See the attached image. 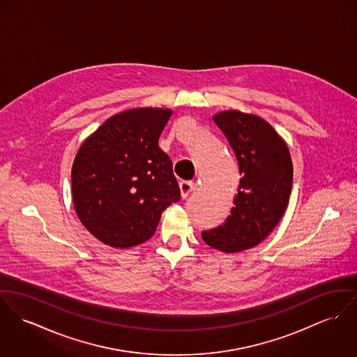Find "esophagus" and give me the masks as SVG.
<instances>
[{
	"label": "esophagus",
	"mask_w": 357,
	"mask_h": 357,
	"mask_svg": "<svg viewBox=\"0 0 357 357\" xmlns=\"http://www.w3.org/2000/svg\"><path fill=\"white\" fill-rule=\"evenodd\" d=\"M179 189H181L182 197L186 198L194 190V183H192V181H182L179 183Z\"/></svg>",
	"instance_id": "34e87169"
}]
</instances>
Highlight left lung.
I'll return each mask as SVG.
<instances>
[{"label":"left lung","instance_id":"obj_1","mask_svg":"<svg viewBox=\"0 0 357 357\" xmlns=\"http://www.w3.org/2000/svg\"><path fill=\"white\" fill-rule=\"evenodd\" d=\"M213 121L235 152L242 178L231 215L202 231V239L220 251L238 252L259 245L282 218L292 189V160L284 139L262 118L222 111Z\"/></svg>","mask_w":357,"mask_h":357}]
</instances>
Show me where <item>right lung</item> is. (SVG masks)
<instances>
[{
  "mask_svg": "<svg viewBox=\"0 0 357 357\" xmlns=\"http://www.w3.org/2000/svg\"><path fill=\"white\" fill-rule=\"evenodd\" d=\"M172 111L135 109L109 118L84 141L72 168L73 204L100 242L128 248L146 242L181 189L159 137Z\"/></svg>",
  "mask_w": 357,
  "mask_h": 357,
  "instance_id": "obj_1",
  "label": "right lung"
}]
</instances>
